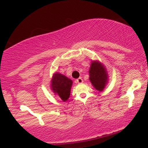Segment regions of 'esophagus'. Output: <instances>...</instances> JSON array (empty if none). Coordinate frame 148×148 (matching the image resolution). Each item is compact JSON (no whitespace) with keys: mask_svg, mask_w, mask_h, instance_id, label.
Segmentation results:
<instances>
[{"mask_svg":"<svg viewBox=\"0 0 148 148\" xmlns=\"http://www.w3.org/2000/svg\"><path fill=\"white\" fill-rule=\"evenodd\" d=\"M83 81H83L82 78H81V77L76 80V83H77V84H82Z\"/></svg>","mask_w":148,"mask_h":148,"instance_id":"1","label":"esophagus"}]
</instances>
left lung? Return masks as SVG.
<instances>
[{"instance_id": "8db88e82", "label": "left lung", "mask_w": 148, "mask_h": 148, "mask_svg": "<svg viewBox=\"0 0 148 148\" xmlns=\"http://www.w3.org/2000/svg\"><path fill=\"white\" fill-rule=\"evenodd\" d=\"M90 73V81L97 90L102 91L108 80V75L106 69L99 62H92Z\"/></svg>"}]
</instances>
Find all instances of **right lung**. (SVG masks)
<instances>
[{
    "label": "right lung",
    "instance_id": "add662e5",
    "mask_svg": "<svg viewBox=\"0 0 148 148\" xmlns=\"http://www.w3.org/2000/svg\"><path fill=\"white\" fill-rule=\"evenodd\" d=\"M72 81L64 75L56 73L53 76L51 87L53 92L60 97L62 101H65L69 97Z\"/></svg>",
    "mask_w": 148,
    "mask_h": 148
}]
</instances>
